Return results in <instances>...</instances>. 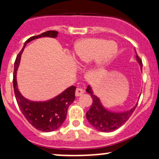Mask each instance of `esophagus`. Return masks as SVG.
<instances>
[{
  "label": "esophagus",
  "mask_w": 159,
  "mask_h": 159,
  "mask_svg": "<svg viewBox=\"0 0 159 159\" xmlns=\"http://www.w3.org/2000/svg\"><path fill=\"white\" fill-rule=\"evenodd\" d=\"M84 93V90L81 89V88H78L76 89V91H75V94H76L77 97H79V96H81Z\"/></svg>",
  "instance_id": "obj_1"
}]
</instances>
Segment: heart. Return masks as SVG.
I'll return each instance as SVG.
<instances>
[{
  "mask_svg": "<svg viewBox=\"0 0 159 159\" xmlns=\"http://www.w3.org/2000/svg\"><path fill=\"white\" fill-rule=\"evenodd\" d=\"M118 44L114 41L100 38H82L74 44L71 56L79 65H87L94 61L97 68L110 63L118 52Z\"/></svg>",
  "mask_w": 159,
  "mask_h": 159,
  "instance_id": "obj_1",
  "label": "heart"
}]
</instances>
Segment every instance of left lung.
I'll return each mask as SVG.
<instances>
[{"mask_svg":"<svg viewBox=\"0 0 159 159\" xmlns=\"http://www.w3.org/2000/svg\"><path fill=\"white\" fill-rule=\"evenodd\" d=\"M136 60L140 65L141 70H142V60L138 56L137 53ZM86 91L91 94V98L93 99L92 105L86 113V118L91 125L99 131L111 132L118 129L129 120L138 105L136 103L131 109L124 111H111L105 108L100 98L94 94L91 85L88 86Z\"/></svg>","mask_w":159,"mask_h":159,"instance_id":"left-lung-1","label":"left lung"}]
</instances>
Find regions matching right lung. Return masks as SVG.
Masks as SVG:
<instances>
[{"label": "right lung", "instance_id": "right-lung-1", "mask_svg": "<svg viewBox=\"0 0 159 159\" xmlns=\"http://www.w3.org/2000/svg\"><path fill=\"white\" fill-rule=\"evenodd\" d=\"M58 32L56 30H48L37 36L30 38L25 42L23 48L17 56L14 62V84L16 100L20 111L28 122L35 129L44 132H50L61 126L67 116L68 107L75 99V86H70L61 94L47 101H31L22 95L18 89L17 82V71L20 61V57L27 44L41 38L57 37Z\"/></svg>", "mask_w": 159, "mask_h": 159}]
</instances>
